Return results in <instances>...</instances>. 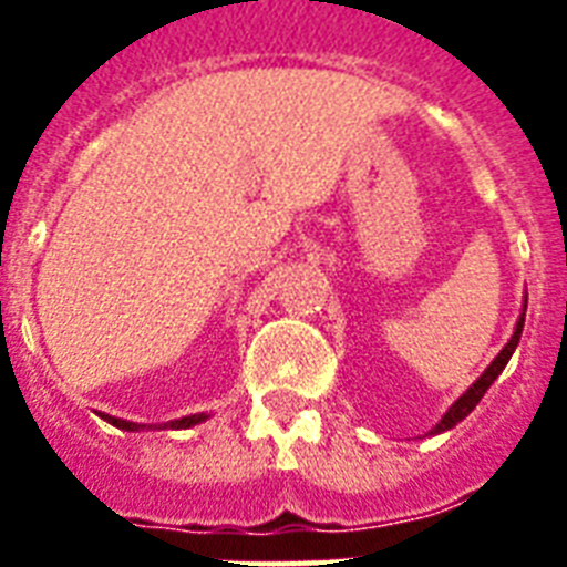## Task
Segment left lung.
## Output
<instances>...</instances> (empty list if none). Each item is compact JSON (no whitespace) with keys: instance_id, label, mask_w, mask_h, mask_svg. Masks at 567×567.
<instances>
[{"instance_id":"obj_1","label":"left lung","mask_w":567,"mask_h":567,"mask_svg":"<svg viewBox=\"0 0 567 567\" xmlns=\"http://www.w3.org/2000/svg\"><path fill=\"white\" fill-rule=\"evenodd\" d=\"M520 329H524V318L518 320V327H515V336H512V341L506 347H503L501 353H497V359H494L492 364H488V371L483 373V377L476 379L474 385L467 388L465 394L458 396L456 403L450 405L447 409V414H444V417H441V423L439 426H435V432H444V430H453V426H456L458 421H465L467 414L474 412L476 409V403H480V400H483V394L485 391H488V388H492V382L497 377H501L503 373V368H506V362H509L512 359V353H515V347H518V341H520Z\"/></svg>"}]
</instances>
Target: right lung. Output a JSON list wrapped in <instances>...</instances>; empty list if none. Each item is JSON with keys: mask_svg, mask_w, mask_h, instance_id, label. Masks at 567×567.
<instances>
[{"mask_svg": "<svg viewBox=\"0 0 567 567\" xmlns=\"http://www.w3.org/2000/svg\"><path fill=\"white\" fill-rule=\"evenodd\" d=\"M102 417H105L109 423H114V426H120V430H141V426L132 421H120V417H109V414H102ZM199 421H205V414H188V417L171 421L167 426H171V430H188V426H194V423H199Z\"/></svg>", "mask_w": 567, "mask_h": 567, "instance_id": "1", "label": "right lung"}]
</instances>
